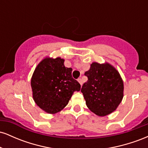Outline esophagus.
Here are the masks:
<instances>
[{
    "label": "esophagus",
    "instance_id": "obj_1",
    "mask_svg": "<svg viewBox=\"0 0 148 148\" xmlns=\"http://www.w3.org/2000/svg\"><path fill=\"white\" fill-rule=\"evenodd\" d=\"M78 81H79V84H81V86H82V85H83V81H82V79H81V78H79V79H78Z\"/></svg>",
    "mask_w": 148,
    "mask_h": 148
}]
</instances>
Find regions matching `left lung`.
<instances>
[{
    "mask_svg": "<svg viewBox=\"0 0 148 148\" xmlns=\"http://www.w3.org/2000/svg\"><path fill=\"white\" fill-rule=\"evenodd\" d=\"M88 81L81 88L90 110L99 116L114 111L123 98V81L111 64L93 62L85 72Z\"/></svg>",
    "mask_w": 148,
    "mask_h": 148,
    "instance_id": "8db88e82",
    "label": "left lung"
}]
</instances>
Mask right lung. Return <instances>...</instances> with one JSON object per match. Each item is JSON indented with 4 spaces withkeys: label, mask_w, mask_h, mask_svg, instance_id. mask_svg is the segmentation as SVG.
Instances as JSON below:
<instances>
[{
    "label": "right lung",
    "mask_w": 148,
    "mask_h": 148,
    "mask_svg": "<svg viewBox=\"0 0 148 148\" xmlns=\"http://www.w3.org/2000/svg\"><path fill=\"white\" fill-rule=\"evenodd\" d=\"M72 68L65 67L60 58H47L37 65L31 79L34 101L42 110L56 113L67 105L81 85L73 79Z\"/></svg>",
    "instance_id": "1"
}]
</instances>
